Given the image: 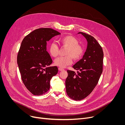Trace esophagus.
<instances>
[{"mask_svg":"<svg viewBox=\"0 0 125 125\" xmlns=\"http://www.w3.org/2000/svg\"><path fill=\"white\" fill-rule=\"evenodd\" d=\"M58 69H59V70H60V71H63V70H64V69L63 68H61V67H59L58 68Z\"/></svg>","mask_w":125,"mask_h":125,"instance_id":"esophagus-1","label":"esophagus"}]
</instances>
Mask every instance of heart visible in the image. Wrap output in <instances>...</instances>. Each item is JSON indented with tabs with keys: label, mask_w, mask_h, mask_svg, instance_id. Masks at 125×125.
<instances>
[{
	"label": "heart",
	"mask_w": 125,
	"mask_h": 125,
	"mask_svg": "<svg viewBox=\"0 0 125 125\" xmlns=\"http://www.w3.org/2000/svg\"><path fill=\"white\" fill-rule=\"evenodd\" d=\"M58 42L60 45L67 47V49L65 52L66 56L58 57L55 60L54 64L56 66L61 68L65 67L72 63L73 57L75 60H77L83 56V49L78 44V41L74 36L66 35L61 37L58 39ZM49 50L52 57H56L58 56L59 47L55 43L50 44Z\"/></svg>",
	"instance_id": "b5f03b06"
}]
</instances>
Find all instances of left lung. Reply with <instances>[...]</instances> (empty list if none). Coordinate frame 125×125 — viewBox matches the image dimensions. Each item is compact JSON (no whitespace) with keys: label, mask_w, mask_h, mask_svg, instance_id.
<instances>
[{"label":"left lung","mask_w":125,"mask_h":125,"mask_svg":"<svg viewBox=\"0 0 125 125\" xmlns=\"http://www.w3.org/2000/svg\"><path fill=\"white\" fill-rule=\"evenodd\" d=\"M86 38L88 45L83 58L73 67L77 70H67L65 81L67 95L74 100H81L91 94L99 80L103 70V52L96 39L89 34L78 32Z\"/></svg>","instance_id":"8db88e82"}]
</instances>
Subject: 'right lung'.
Masks as SVG:
<instances>
[{
  "mask_svg": "<svg viewBox=\"0 0 125 125\" xmlns=\"http://www.w3.org/2000/svg\"><path fill=\"white\" fill-rule=\"evenodd\" d=\"M59 34L60 33L52 28H41L30 33L22 42L17 63L22 80L33 95L47 92L52 77L58 73L57 66H49L52 61L47 51V44L52 37Z\"/></svg>",
  "mask_w": 125,
  "mask_h": 125,
  "instance_id": "add662e5",
  "label": "right lung"
}]
</instances>
